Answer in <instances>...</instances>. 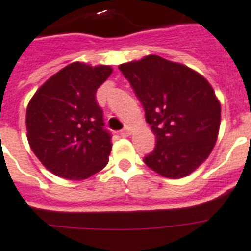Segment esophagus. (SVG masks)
<instances>
[{
    "instance_id": "34e87169",
    "label": "esophagus",
    "mask_w": 251,
    "mask_h": 251,
    "mask_svg": "<svg viewBox=\"0 0 251 251\" xmlns=\"http://www.w3.org/2000/svg\"><path fill=\"white\" fill-rule=\"evenodd\" d=\"M131 135V129L130 127H125L124 130H121V136H130Z\"/></svg>"
}]
</instances>
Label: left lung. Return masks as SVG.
I'll list each match as a JSON object with an SVG mask.
<instances>
[{"label":"left lung","mask_w":251,"mask_h":251,"mask_svg":"<svg viewBox=\"0 0 251 251\" xmlns=\"http://www.w3.org/2000/svg\"><path fill=\"white\" fill-rule=\"evenodd\" d=\"M119 69L143 103L157 139L145 165L167 178L195 171L209 157L220 132L221 103L209 81L186 65L157 54Z\"/></svg>","instance_id":"obj_1"}]
</instances>
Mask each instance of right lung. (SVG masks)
Wrapping results in <instances>:
<instances>
[{
  "instance_id": "obj_1",
  "label": "right lung",
  "mask_w": 251,
  "mask_h": 251,
  "mask_svg": "<svg viewBox=\"0 0 251 251\" xmlns=\"http://www.w3.org/2000/svg\"><path fill=\"white\" fill-rule=\"evenodd\" d=\"M112 71L109 65L73 62L31 97L26 138L42 165L58 177L85 180L108 163L112 143L96 93Z\"/></svg>"
}]
</instances>
